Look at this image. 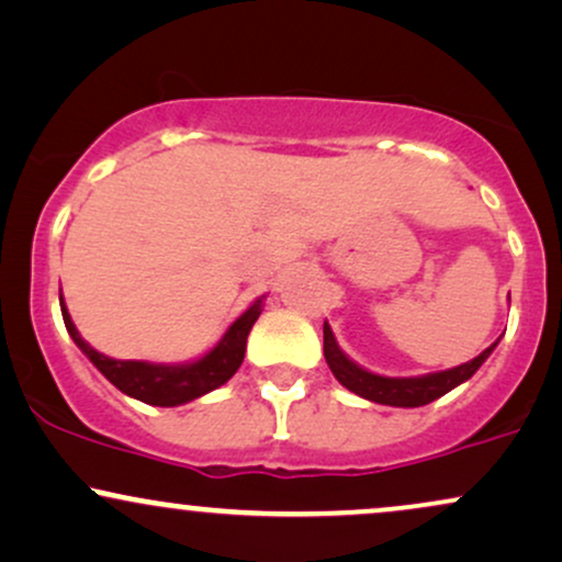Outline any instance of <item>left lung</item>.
Listing matches in <instances>:
<instances>
[{
	"label": "left lung",
	"instance_id": "obj_1",
	"mask_svg": "<svg viewBox=\"0 0 562 562\" xmlns=\"http://www.w3.org/2000/svg\"><path fill=\"white\" fill-rule=\"evenodd\" d=\"M497 342L499 340L482 350L474 361L461 363V367L456 369L435 371V374L424 376H382L371 374V371L358 367L356 361H350V358L340 350V346H337L329 324L324 322V358H327L335 380L340 382L342 387L356 392L358 397H367L371 403L395 405V408H418V405H427L431 401H437V397H442L445 392L456 390L458 384L471 380V376L476 374V369L490 358L492 350L497 348Z\"/></svg>",
	"mask_w": 562,
	"mask_h": 562
}]
</instances>
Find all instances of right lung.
Here are the masks:
<instances>
[{
    "mask_svg": "<svg viewBox=\"0 0 562 562\" xmlns=\"http://www.w3.org/2000/svg\"><path fill=\"white\" fill-rule=\"evenodd\" d=\"M59 306H63L65 327L72 340H76V346L83 350L88 361H91L93 367H97L101 374L114 384V387L140 403L172 408V405L191 403L195 397L222 387V384H225L229 376L240 369L243 356H246L248 333H251L254 322L259 319L263 295L243 311L238 319L229 324V329L222 335V340L216 342L206 356H201L199 361H191V363L117 361V358L99 353V350H93L83 337H80L76 324L70 319V314H67V306L63 299H59Z\"/></svg>",
    "mask_w": 562,
    "mask_h": 562,
    "instance_id": "1",
    "label": "right lung"
}]
</instances>
